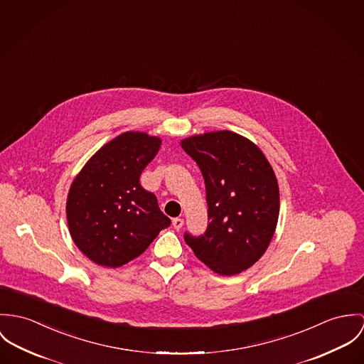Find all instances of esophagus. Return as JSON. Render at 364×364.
Masks as SVG:
<instances>
[{
  "label": "esophagus",
  "instance_id": "obj_1",
  "mask_svg": "<svg viewBox=\"0 0 364 364\" xmlns=\"http://www.w3.org/2000/svg\"><path fill=\"white\" fill-rule=\"evenodd\" d=\"M183 226H184V220H183L181 218H176V219H173V228H174V229L180 230Z\"/></svg>",
  "mask_w": 364,
  "mask_h": 364
}]
</instances>
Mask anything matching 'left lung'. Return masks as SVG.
Returning <instances> with one entry per match:
<instances>
[{"mask_svg":"<svg viewBox=\"0 0 364 364\" xmlns=\"http://www.w3.org/2000/svg\"><path fill=\"white\" fill-rule=\"evenodd\" d=\"M201 170L208 228L184 233L196 257L219 275H236L267 251L279 216V187L259 148L232 131L206 132L181 141Z\"/></svg>","mask_w":364,"mask_h":364,"instance_id":"obj_1","label":"left lung"}]
</instances>
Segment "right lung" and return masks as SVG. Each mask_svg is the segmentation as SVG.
Masks as SVG:
<instances>
[{
	"instance_id": "add662e5",
	"label": "right lung",
	"mask_w": 364,
	"mask_h": 364,
	"mask_svg": "<svg viewBox=\"0 0 364 364\" xmlns=\"http://www.w3.org/2000/svg\"><path fill=\"white\" fill-rule=\"evenodd\" d=\"M161 144L145 132H124L102 146L73 181L67 200L70 233L97 265L122 267L170 226L155 194L139 183Z\"/></svg>"
}]
</instances>
